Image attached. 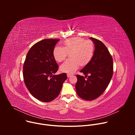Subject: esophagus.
Segmentation results:
<instances>
[{
  "mask_svg": "<svg viewBox=\"0 0 135 135\" xmlns=\"http://www.w3.org/2000/svg\"><path fill=\"white\" fill-rule=\"evenodd\" d=\"M67 77H68V78H70V76H71V74H67Z\"/></svg>",
  "mask_w": 135,
  "mask_h": 135,
  "instance_id": "34e87169",
  "label": "esophagus"
}]
</instances>
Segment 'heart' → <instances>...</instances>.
<instances>
[{
    "label": "heart",
    "mask_w": 135,
    "mask_h": 135,
    "mask_svg": "<svg viewBox=\"0 0 135 135\" xmlns=\"http://www.w3.org/2000/svg\"><path fill=\"white\" fill-rule=\"evenodd\" d=\"M94 46L93 42L81 37H73L64 42V47L56 46L53 51L54 59L57 62L64 61L70 54V59L60 66L62 72L73 73L80 65L85 66L92 60L94 55Z\"/></svg>",
    "instance_id": "obj_1"
}]
</instances>
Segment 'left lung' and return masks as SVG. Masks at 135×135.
I'll return each instance as SVG.
<instances>
[{
  "instance_id": "8db88e82",
  "label": "left lung",
  "mask_w": 135,
  "mask_h": 135,
  "mask_svg": "<svg viewBox=\"0 0 135 135\" xmlns=\"http://www.w3.org/2000/svg\"><path fill=\"white\" fill-rule=\"evenodd\" d=\"M90 39L94 44V55L91 61L80 72L85 76H90L86 80L84 77L77 75L76 93L85 100H92L98 98L108 86L113 74L112 57L107 48L100 41L94 38Z\"/></svg>"
}]
</instances>
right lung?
I'll return each instance as SVG.
<instances>
[{"mask_svg":"<svg viewBox=\"0 0 135 135\" xmlns=\"http://www.w3.org/2000/svg\"><path fill=\"white\" fill-rule=\"evenodd\" d=\"M60 40L45 39L35 44L28 51L23 68L27 88L33 97L50 102L59 94L67 79L66 73L54 75L58 69L53 51Z\"/></svg>","mask_w":135,"mask_h":135,"instance_id":"1","label":"right lung"}]
</instances>
